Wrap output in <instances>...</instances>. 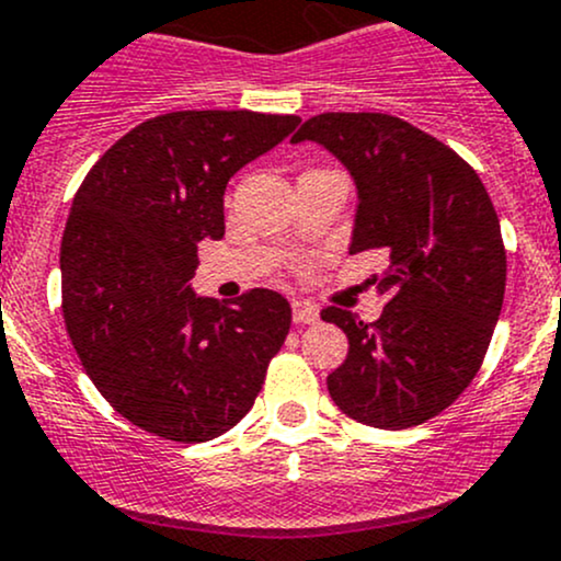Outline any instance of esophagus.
I'll return each instance as SVG.
<instances>
[{
  "label": "esophagus",
  "mask_w": 561,
  "mask_h": 561,
  "mask_svg": "<svg viewBox=\"0 0 561 561\" xmlns=\"http://www.w3.org/2000/svg\"><path fill=\"white\" fill-rule=\"evenodd\" d=\"M320 320V309L309 300H293V322L296 325H314Z\"/></svg>",
  "instance_id": "obj_1"
}]
</instances>
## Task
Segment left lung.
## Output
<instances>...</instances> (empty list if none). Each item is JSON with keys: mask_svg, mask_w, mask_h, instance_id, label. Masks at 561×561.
<instances>
[{"mask_svg": "<svg viewBox=\"0 0 561 561\" xmlns=\"http://www.w3.org/2000/svg\"><path fill=\"white\" fill-rule=\"evenodd\" d=\"M320 141L355 176L350 252L376 250V322L328 306L350 339L328 376L352 420L405 430L449 409L479 374L505 296V244L486 187L449 145L385 112H322L293 141Z\"/></svg>", "mask_w": 561, "mask_h": 561, "instance_id": "1", "label": "left lung"}]
</instances>
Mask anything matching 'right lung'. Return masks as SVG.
<instances>
[{
	"label": "right lung",
	"mask_w": 561,
	"mask_h": 561,
	"mask_svg": "<svg viewBox=\"0 0 561 561\" xmlns=\"http://www.w3.org/2000/svg\"><path fill=\"white\" fill-rule=\"evenodd\" d=\"M300 123L250 110L150 117L93 163L61 239V311L82 368L121 416L204 444L252 409L290 333L274 290L198 298V241L222 239L228 180Z\"/></svg>",
	"instance_id": "1"
}]
</instances>
